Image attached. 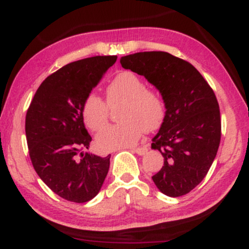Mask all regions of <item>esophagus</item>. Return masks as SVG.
I'll list each match as a JSON object with an SVG mask.
<instances>
[{"label":"esophagus","mask_w":249,"mask_h":249,"mask_svg":"<svg viewBox=\"0 0 249 249\" xmlns=\"http://www.w3.org/2000/svg\"><path fill=\"white\" fill-rule=\"evenodd\" d=\"M132 152L134 153H136V154H138V155H144L146 152H147V148L146 147H139V148H134V149H131Z\"/></svg>","instance_id":"1"}]
</instances>
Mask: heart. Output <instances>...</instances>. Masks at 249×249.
Masks as SVG:
<instances>
[{"label": "heart", "instance_id": "1", "mask_svg": "<svg viewBox=\"0 0 249 249\" xmlns=\"http://www.w3.org/2000/svg\"><path fill=\"white\" fill-rule=\"evenodd\" d=\"M107 102L96 94H89L83 105L85 124L90 130L98 131L107 125L110 107L124 102L119 124L102 130L96 137L100 148L112 151L128 148L137 144L145 131L161 127L165 118V102L155 89L146 87L142 77L131 71H121L105 88Z\"/></svg>", "mask_w": 249, "mask_h": 249}]
</instances>
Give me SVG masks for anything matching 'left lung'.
I'll use <instances>...</instances> for the list:
<instances>
[{"label":"left lung","instance_id":"1","mask_svg":"<svg viewBox=\"0 0 249 249\" xmlns=\"http://www.w3.org/2000/svg\"><path fill=\"white\" fill-rule=\"evenodd\" d=\"M122 68L144 76L165 102V118L152 148L164 159L152 177L161 193L179 197L202 182L221 141L216 96L193 64L166 52H139L120 59Z\"/></svg>","mask_w":249,"mask_h":249}]
</instances>
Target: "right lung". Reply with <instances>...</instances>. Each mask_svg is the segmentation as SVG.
<instances>
[{
    "label": "right lung",
    "instance_id": "right-lung-1",
    "mask_svg": "<svg viewBox=\"0 0 249 249\" xmlns=\"http://www.w3.org/2000/svg\"><path fill=\"white\" fill-rule=\"evenodd\" d=\"M117 57H87L62 67L40 84L27 110L26 137L34 169L52 192L69 202L93 199L110 168L111 155L83 152L91 142L83 105Z\"/></svg>",
    "mask_w": 249,
    "mask_h": 249
}]
</instances>
